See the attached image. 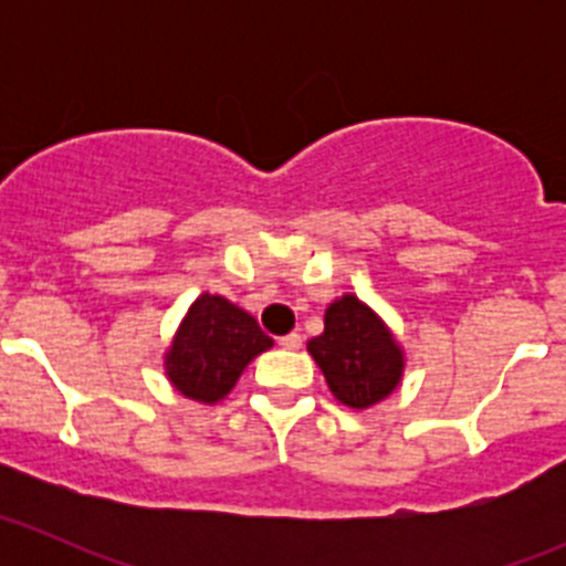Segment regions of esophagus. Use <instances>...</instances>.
<instances>
[{"mask_svg": "<svg viewBox=\"0 0 566 566\" xmlns=\"http://www.w3.org/2000/svg\"><path fill=\"white\" fill-rule=\"evenodd\" d=\"M301 342H304V339H301V334H295V331H293V334L282 336V339H279V345H282L284 350H298Z\"/></svg>", "mask_w": 566, "mask_h": 566, "instance_id": "esophagus-1", "label": "esophagus"}]
</instances>
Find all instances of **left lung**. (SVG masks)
<instances>
[{
	"label": "left lung",
	"instance_id": "8db88e82",
	"mask_svg": "<svg viewBox=\"0 0 566 566\" xmlns=\"http://www.w3.org/2000/svg\"><path fill=\"white\" fill-rule=\"evenodd\" d=\"M306 347L334 397L356 410L389 397L402 375L397 342L356 295H345L325 310V331Z\"/></svg>",
	"mask_w": 566,
	"mask_h": 566
}]
</instances>
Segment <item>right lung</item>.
<instances>
[{
    "label": "right lung",
    "mask_w": 566,
    "mask_h": 566,
    "mask_svg": "<svg viewBox=\"0 0 566 566\" xmlns=\"http://www.w3.org/2000/svg\"><path fill=\"white\" fill-rule=\"evenodd\" d=\"M273 345L249 312L221 295H199L167 353V375L177 391L197 402H219L247 364Z\"/></svg>",
    "instance_id": "obj_1"
}]
</instances>
